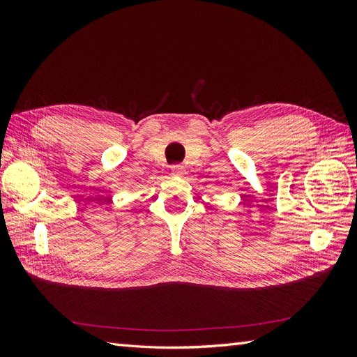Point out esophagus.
Listing matches in <instances>:
<instances>
[{
    "label": "esophagus",
    "instance_id": "obj_1",
    "mask_svg": "<svg viewBox=\"0 0 357 357\" xmlns=\"http://www.w3.org/2000/svg\"><path fill=\"white\" fill-rule=\"evenodd\" d=\"M171 174L174 176V177H183L186 174V168H185V165H180V164H177V165H172L171 167Z\"/></svg>",
    "mask_w": 357,
    "mask_h": 357
}]
</instances>
